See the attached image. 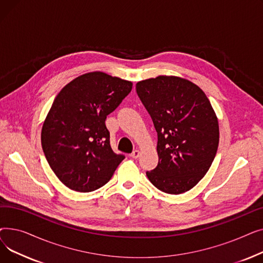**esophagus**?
I'll return each mask as SVG.
<instances>
[{
	"label": "esophagus",
	"instance_id": "obj_1",
	"mask_svg": "<svg viewBox=\"0 0 263 263\" xmlns=\"http://www.w3.org/2000/svg\"><path fill=\"white\" fill-rule=\"evenodd\" d=\"M140 156H141V151L137 150V149H135V150L133 151V153L131 154V158H132V159H139Z\"/></svg>",
	"mask_w": 263,
	"mask_h": 263
}]
</instances>
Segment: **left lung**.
I'll use <instances>...</instances> for the list:
<instances>
[{"label": "left lung", "instance_id": "8db88e82", "mask_svg": "<svg viewBox=\"0 0 263 263\" xmlns=\"http://www.w3.org/2000/svg\"><path fill=\"white\" fill-rule=\"evenodd\" d=\"M136 92L158 133V166L146 175L167 194L194 187L215 158L219 128L214 109L202 89L175 76L136 83Z\"/></svg>", "mask_w": 263, "mask_h": 263}]
</instances>
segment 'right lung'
Segmentation results:
<instances>
[{"instance_id":"add662e5","label":"right lung","mask_w":263,"mask_h":263,"mask_svg":"<svg viewBox=\"0 0 263 263\" xmlns=\"http://www.w3.org/2000/svg\"><path fill=\"white\" fill-rule=\"evenodd\" d=\"M132 82L93 71L59 92L41 129L50 167L70 190L87 193L106 184L124 159L109 145L108 114L132 89Z\"/></svg>"}]
</instances>
